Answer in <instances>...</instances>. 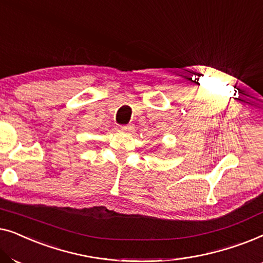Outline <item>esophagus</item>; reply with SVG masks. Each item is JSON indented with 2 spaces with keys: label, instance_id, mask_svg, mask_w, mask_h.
Listing matches in <instances>:
<instances>
[{
  "label": "esophagus",
  "instance_id": "1",
  "mask_svg": "<svg viewBox=\"0 0 263 263\" xmlns=\"http://www.w3.org/2000/svg\"><path fill=\"white\" fill-rule=\"evenodd\" d=\"M121 130L122 132H133V130H134V125H133V124L121 125Z\"/></svg>",
  "mask_w": 263,
  "mask_h": 263
}]
</instances>
